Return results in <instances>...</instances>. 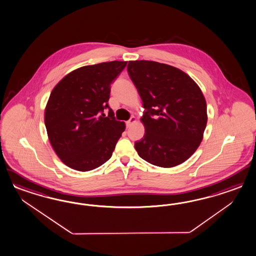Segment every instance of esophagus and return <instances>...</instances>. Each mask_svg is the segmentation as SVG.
Masks as SVG:
<instances>
[{
  "label": "esophagus",
  "instance_id": "1",
  "mask_svg": "<svg viewBox=\"0 0 256 256\" xmlns=\"http://www.w3.org/2000/svg\"><path fill=\"white\" fill-rule=\"evenodd\" d=\"M136 122V118L134 116L130 117V119L128 120V121H126V128H130V126H132V124L133 123H135Z\"/></svg>",
  "mask_w": 256,
  "mask_h": 256
}]
</instances>
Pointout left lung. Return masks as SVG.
Masks as SVG:
<instances>
[{
	"label": "left lung",
	"instance_id": "1",
	"mask_svg": "<svg viewBox=\"0 0 256 256\" xmlns=\"http://www.w3.org/2000/svg\"><path fill=\"white\" fill-rule=\"evenodd\" d=\"M128 72L146 108L138 155L158 167L186 162L200 146L206 126V102L185 72L154 61H130Z\"/></svg>",
	"mask_w": 256,
	"mask_h": 256
}]
</instances>
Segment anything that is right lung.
<instances>
[{
	"label": "right lung",
	"mask_w": 256,
	"mask_h": 256,
	"mask_svg": "<svg viewBox=\"0 0 256 256\" xmlns=\"http://www.w3.org/2000/svg\"><path fill=\"white\" fill-rule=\"evenodd\" d=\"M126 62L80 68L62 78L50 93L45 110L48 136L55 153L70 168L94 170L112 155L126 124L116 119L108 101L110 84Z\"/></svg>",
	"instance_id": "add662e5"
}]
</instances>
